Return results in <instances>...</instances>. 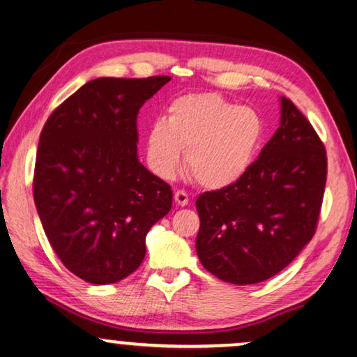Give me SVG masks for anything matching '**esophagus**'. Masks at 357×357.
I'll return each mask as SVG.
<instances>
[{"instance_id": "esophagus-1", "label": "esophagus", "mask_w": 357, "mask_h": 357, "mask_svg": "<svg viewBox=\"0 0 357 357\" xmlns=\"http://www.w3.org/2000/svg\"><path fill=\"white\" fill-rule=\"evenodd\" d=\"M174 202H176L179 207H185L189 204V195L184 192V190H176L174 192Z\"/></svg>"}]
</instances>
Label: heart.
I'll use <instances>...</instances> for the list:
<instances>
[{
  "label": "heart",
  "instance_id": "1",
  "mask_svg": "<svg viewBox=\"0 0 357 357\" xmlns=\"http://www.w3.org/2000/svg\"><path fill=\"white\" fill-rule=\"evenodd\" d=\"M264 119L213 92L188 93L168 105L163 119L145 134L152 172L172 179L183 162L195 183L208 190L227 189L245 176L264 142Z\"/></svg>",
  "mask_w": 357,
  "mask_h": 357
}]
</instances>
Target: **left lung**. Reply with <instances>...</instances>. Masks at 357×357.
Here are the masks:
<instances>
[{"label":"left lung","instance_id":"8db88e82","mask_svg":"<svg viewBox=\"0 0 357 357\" xmlns=\"http://www.w3.org/2000/svg\"><path fill=\"white\" fill-rule=\"evenodd\" d=\"M280 128L245 176L195 200L200 264L233 284L272 278L312 239L322 207L327 155L291 100L280 97Z\"/></svg>","mask_w":357,"mask_h":357}]
</instances>
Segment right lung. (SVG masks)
Masks as SVG:
<instances>
[{"mask_svg":"<svg viewBox=\"0 0 357 357\" xmlns=\"http://www.w3.org/2000/svg\"><path fill=\"white\" fill-rule=\"evenodd\" d=\"M172 77H98L52 113L35 160L33 200L45 234L87 283L126 278L173 190L137 157V113Z\"/></svg>","mask_w":357,"mask_h":357,"instance_id":"add662e5","label":"right lung"}]
</instances>
